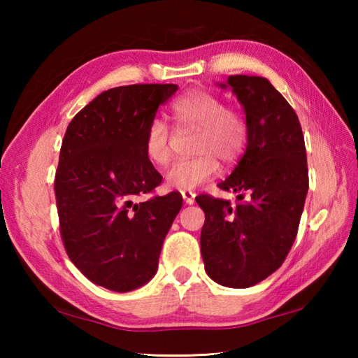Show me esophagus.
I'll return each mask as SVG.
<instances>
[{
	"label": "esophagus",
	"mask_w": 358,
	"mask_h": 358,
	"mask_svg": "<svg viewBox=\"0 0 358 358\" xmlns=\"http://www.w3.org/2000/svg\"><path fill=\"white\" fill-rule=\"evenodd\" d=\"M181 196H183V201L186 205H192L196 202V194L192 191H181Z\"/></svg>",
	"instance_id": "obj_1"
}]
</instances>
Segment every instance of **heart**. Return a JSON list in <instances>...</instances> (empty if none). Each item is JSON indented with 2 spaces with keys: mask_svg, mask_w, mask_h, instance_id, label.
Here are the masks:
<instances>
[{
  "mask_svg": "<svg viewBox=\"0 0 358 358\" xmlns=\"http://www.w3.org/2000/svg\"><path fill=\"white\" fill-rule=\"evenodd\" d=\"M171 117L178 131L194 129L191 150L196 156L180 159L167 169L166 181L180 191H192L215 177L220 162L232 164L243 153L248 124L243 113L207 90H191L171 106ZM143 151L155 166H164L172 156V136L161 118L151 120L143 134Z\"/></svg>",
  "mask_w": 358,
  "mask_h": 358,
  "instance_id": "obj_1",
  "label": "heart"
}]
</instances>
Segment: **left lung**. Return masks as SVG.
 <instances>
[{"mask_svg":"<svg viewBox=\"0 0 358 358\" xmlns=\"http://www.w3.org/2000/svg\"><path fill=\"white\" fill-rule=\"evenodd\" d=\"M248 124L245 155L221 189L237 203L210 196L196 201L205 213L201 251L215 282L245 289L280 268L292 248L308 194L306 148L299 117L265 77L230 76Z\"/></svg>","mask_w":358,"mask_h":358,"instance_id":"1","label":"left lung"}]
</instances>
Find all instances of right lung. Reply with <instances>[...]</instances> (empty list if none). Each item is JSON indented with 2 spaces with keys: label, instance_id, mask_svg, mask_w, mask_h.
<instances>
[{
  "label": "right lung",
  "instance_id": "add662e5",
  "mask_svg": "<svg viewBox=\"0 0 358 358\" xmlns=\"http://www.w3.org/2000/svg\"><path fill=\"white\" fill-rule=\"evenodd\" d=\"M177 90L173 83L107 90L66 129L55 177L59 232L77 268L113 292L142 287L156 275L183 205L178 192L136 202L161 185L145 156L143 134Z\"/></svg>",
  "mask_w": 358,
  "mask_h": 358
}]
</instances>
